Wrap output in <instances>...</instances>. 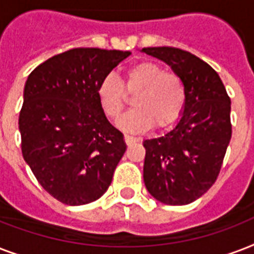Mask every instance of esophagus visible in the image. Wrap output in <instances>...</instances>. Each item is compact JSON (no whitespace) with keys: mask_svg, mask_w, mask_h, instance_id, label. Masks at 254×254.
I'll return each instance as SVG.
<instances>
[{"mask_svg":"<svg viewBox=\"0 0 254 254\" xmlns=\"http://www.w3.org/2000/svg\"><path fill=\"white\" fill-rule=\"evenodd\" d=\"M125 140H126V143H127V144H132V143L137 141V139H136V137H133V136H129V135H126Z\"/></svg>","mask_w":254,"mask_h":254,"instance_id":"34e87169","label":"esophagus"}]
</instances>
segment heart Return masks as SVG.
Segmentation results:
<instances>
[{"instance_id":"obj_1","label":"heart","mask_w":254,"mask_h":254,"mask_svg":"<svg viewBox=\"0 0 254 254\" xmlns=\"http://www.w3.org/2000/svg\"><path fill=\"white\" fill-rule=\"evenodd\" d=\"M132 96L133 109L122 117L119 126L128 132H141L152 125L164 128L174 125L186 105V84L178 72L164 71L152 62L127 68L123 80L106 75L98 86L100 109L110 119H118Z\"/></svg>"}]
</instances>
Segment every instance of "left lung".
I'll return each instance as SVG.
<instances>
[{
	"label": "left lung",
	"mask_w": 254,
	"mask_h": 254,
	"mask_svg": "<svg viewBox=\"0 0 254 254\" xmlns=\"http://www.w3.org/2000/svg\"><path fill=\"white\" fill-rule=\"evenodd\" d=\"M164 61L186 84L182 119L163 136L144 140L145 188L168 205H186L205 193L219 176L232 136L231 98L219 74L178 47H144Z\"/></svg>",
	"instance_id": "left-lung-1"
}]
</instances>
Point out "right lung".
Segmentation results:
<instances>
[{"instance_id": "add662e5", "label": "right lung", "mask_w": 254, "mask_h": 254, "mask_svg": "<svg viewBox=\"0 0 254 254\" xmlns=\"http://www.w3.org/2000/svg\"><path fill=\"white\" fill-rule=\"evenodd\" d=\"M129 52L76 47L27 76L19 111L21 149L43 190L67 205L95 201L126 152L100 109L98 86Z\"/></svg>"}]
</instances>
